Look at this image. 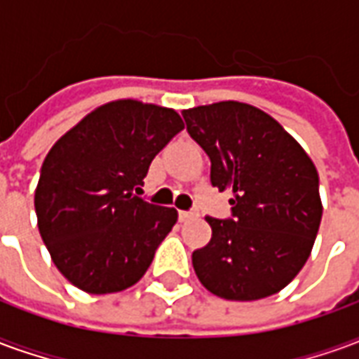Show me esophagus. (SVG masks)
Masks as SVG:
<instances>
[{
    "instance_id": "1",
    "label": "esophagus",
    "mask_w": 359,
    "mask_h": 359,
    "mask_svg": "<svg viewBox=\"0 0 359 359\" xmlns=\"http://www.w3.org/2000/svg\"><path fill=\"white\" fill-rule=\"evenodd\" d=\"M198 217V211H179L180 221H188V219Z\"/></svg>"
}]
</instances>
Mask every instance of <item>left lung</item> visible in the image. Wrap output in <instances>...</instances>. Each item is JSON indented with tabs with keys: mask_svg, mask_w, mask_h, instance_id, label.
Masks as SVG:
<instances>
[{
	"mask_svg": "<svg viewBox=\"0 0 359 359\" xmlns=\"http://www.w3.org/2000/svg\"><path fill=\"white\" fill-rule=\"evenodd\" d=\"M211 161V187L231 190V217H205L211 241L192 252L200 283L225 300L277 294L308 262L319 223L316 165L277 121L248 103L182 111Z\"/></svg>",
	"mask_w": 359,
	"mask_h": 359,
	"instance_id": "left-lung-1",
	"label": "left lung"
}]
</instances>
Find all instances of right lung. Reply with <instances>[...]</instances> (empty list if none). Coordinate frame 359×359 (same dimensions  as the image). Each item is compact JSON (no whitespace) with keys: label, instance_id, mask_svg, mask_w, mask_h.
Instances as JSON below:
<instances>
[{"label":"right lung","instance_id":"1","mask_svg":"<svg viewBox=\"0 0 359 359\" xmlns=\"http://www.w3.org/2000/svg\"><path fill=\"white\" fill-rule=\"evenodd\" d=\"M182 128L177 111L121 100L92 111L46 156L38 229L53 264L81 290L121 292L148 271L177 210L133 192Z\"/></svg>","mask_w":359,"mask_h":359}]
</instances>
